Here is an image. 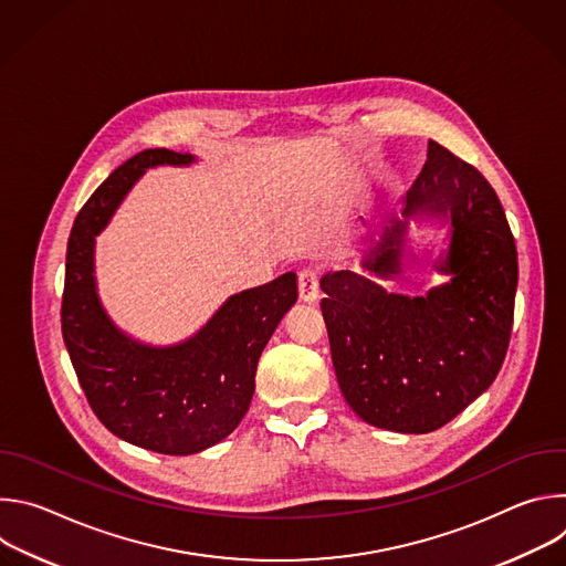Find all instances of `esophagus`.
<instances>
[{
  "instance_id": "obj_1",
  "label": "esophagus",
  "mask_w": 566,
  "mask_h": 566,
  "mask_svg": "<svg viewBox=\"0 0 566 566\" xmlns=\"http://www.w3.org/2000/svg\"><path fill=\"white\" fill-rule=\"evenodd\" d=\"M297 289H300V297L304 302H315L317 300V291H319V277L315 269H302L297 273Z\"/></svg>"
}]
</instances>
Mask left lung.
<instances>
[{
    "label": "left lung",
    "mask_w": 566,
    "mask_h": 566,
    "mask_svg": "<svg viewBox=\"0 0 566 566\" xmlns=\"http://www.w3.org/2000/svg\"><path fill=\"white\" fill-rule=\"evenodd\" d=\"M402 217L363 260L382 280L400 273L410 217L450 221L437 271L450 282L428 295L387 293L354 271L327 273L319 308L349 408L369 426L426 434L463 412L497 378L506 358L517 249L504 208L483 175L437 140L408 190Z\"/></svg>",
    "instance_id": "8db88e82"
}]
</instances>
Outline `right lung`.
Here are the masks:
<instances>
[{
  "mask_svg": "<svg viewBox=\"0 0 566 566\" xmlns=\"http://www.w3.org/2000/svg\"><path fill=\"white\" fill-rule=\"evenodd\" d=\"M195 156L145 149L116 168L77 212L62 293V338L94 415L116 437L160 454H195L226 439L251 408L260 356L297 300L295 273L230 295L208 325L172 347L143 345L105 313L94 277L96 234L156 166Z\"/></svg>",
  "mask_w": 566,
  "mask_h": 566,
  "instance_id": "1",
  "label": "right lung"
}]
</instances>
